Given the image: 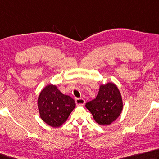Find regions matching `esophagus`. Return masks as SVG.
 I'll return each instance as SVG.
<instances>
[{
  "instance_id": "34e87169",
  "label": "esophagus",
  "mask_w": 159,
  "mask_h": 159,
  "mask_svg": "<svg viewBox=\"0 0 159 159\" xmlns=\"http://www.w3.org/2000/svg\"><path fill=\"white\" fill-rule=\"evenodd\" d=\"M75 102H76V105H84L85 104V100L82 99V98H77V99H75Z\"/></svg>"
}]
</instances>
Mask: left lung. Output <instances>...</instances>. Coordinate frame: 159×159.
I'll use <instances>...</instances> for the list:
<instances>
[{
	"instance_id": "1",
	"label": "left lung",
	"mask_w": 159,
	"mask_h": 159,
	"mask_svg": "<svg viewBox=\"0 0 159 159\" xmlns=\"http://www.w3.org/2000/svg\"><path fill=\"white\" fill-rule=\"evenodd\" d=\"M85 106L97 124L109 125L117 119L122 111V97L117 85L108 82L99 86L96 98L86 103Z\"/></svg>"
}]
</instances>
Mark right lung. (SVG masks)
<instances>
[{
    "label": "right lung",
    "mask_w": 159,
    "mask_h": 159,
    "mask_svg": "<svg viewBox=\"0 0 159 159\" xmlns=\"http://www.w3.org/2000/svg\"><path fill=\"white\" fill-rule=\"evenodd\" d=\"M37 106L41 119L52 127H60L76 106V103L68 95L62 94L56 85L48 84L40 92Z\"/></svg>",
    "instance_id": "1"
}]
</instances>
